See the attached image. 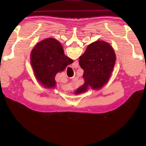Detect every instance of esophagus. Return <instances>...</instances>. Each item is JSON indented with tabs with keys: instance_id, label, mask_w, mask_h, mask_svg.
Masks as SVG:
<instances>
[{
	"instance_id": "obj_1",
	"label": "esophagus",
	"mask_w": 146,
	"mask_h": 146,
	"mask_svg": "<svg viewBox=\"0 0 146 146\" xmlns=\"http://www.w3.org/2000/svg\"><path fill=\"white\" fill-rule=\"evenodd\" d=\"M78 63L77 62V61H75V62H74V64H73L74 67H75V68L78 67Z\"/></svg>"
}]
</instances>
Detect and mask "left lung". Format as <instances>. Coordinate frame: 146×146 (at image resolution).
<instances>
[{"mask_svg": "<svg viewBox=\"0 0 146 146\" xmlns=\"http://www.w3.org/2000/svg\"><path fill=\"white\" fill-rule=\"evenodd\" d=\"M79 59V64L84 70L85 83L76 90V94L85 92L89 87L93 89L102 87L113 70L116 56L110 44L97 40L88 46Z\"/></svg>", "mask_w": 146, "mask_h": 146, "instance_id": "1", "label": "left lung"}]
</instances>
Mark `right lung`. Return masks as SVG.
Returning <instances> with one entry per match:
<instances>
[{
  "mask_svg": "<svg viewBox=\"0 0 146 146\" xmlns=\"http://www.w3.org/2000/svg\"><path fill=\"white\" fill-rule=\"evenodd\" d=\"M31 61L37 80L48 88L55 87L56 73L73 62L65 55L61 44L52 38L36 44L31 51Z\"/></svg>",
  "mask_w": 146,
  "mask_h": 146,
  "instance_id": "add662e5",
  "label": "right lung"
}]
</instances>
